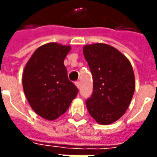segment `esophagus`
<instances>
[{
    "label": "esophagus",
    "mask_w": 157,
    "mask_h": 157,
    "mask_svg": "<svg viewBox=\"0 0 157 157\" xmlns=\"http://www.w3.org/2000/svg\"><path fill=\"white\" fill-rule=\"evenodd\" d=\"M75 86H77V88H78V89H79V88H80V83H79V81L75 82Z\"/></svg>",
    "instance_id": "1"
}]
</instances>
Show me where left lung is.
<instances>
[{
    "label": "left lung",
    "instance_id": "left-lung-1",
    "mask_svg": "<svg viewBox=\"0 0 157 157\" xmlns=\"http://www.w3.org/2000/svg\"><path fill=\"white\" fill-rule=\"evenodd\" d=\"M94 79V93L86 100L90 115L101 125L115 122L127 111L136 89L130 61L117 49L97 43L83 47Z\"/></svg>",
    "mask_w": 157,
    "mask_h": 157
}]
</instances>
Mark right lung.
<instances>
[{
  "mask_svg": "<svg viewBox=\"0 0 157 157\" xmlns=\"http://www.w3.org/2000/svg\"><path fill=\"white\" fill-rule=\"evenodd\" d=\"M71 46L48 43L38 47L22 72V87L36 114L54 121L69 108L78 93L67 76L63 61Z\"/></svg>",
  "mask_w": 157,
  "mask_h": 157,
  "instance_id": "right-lung-1",
  "label": "right lung"
}]
</instances>
